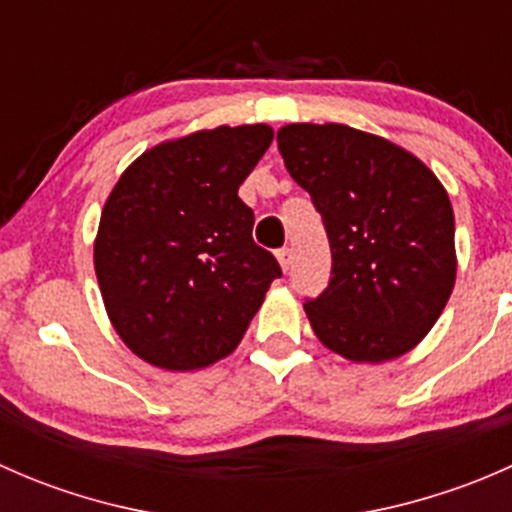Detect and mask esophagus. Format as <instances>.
<instances>
[{"label":"esophagus","instance_id":"obj_1","mask_svg":"<svg viewBox=\"0 0 512 512\" xmlns=\"http://www.w3.org/2000/svg\"><path fill=\"white\" fill-rule=\"evenodd\" d=\"M277 260H280V265H282V270H289V267H292V260H294V255H292V247H282V250H277Z\"/></svg>","mask_w":512,"mask_h":512}]
</instances>
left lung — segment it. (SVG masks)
I'll return each mask as SVG.
<instances>
[{"mask_svg":"<svg viewBox=\"0 0 512 512\" xmlns=\"http://www.w3.org/2000/svg\"><path fill=\"white\" fill-rule=\"evenodd\" d=\"M277 148L332 250L327 287L304 302L319 342L371 364L414 349L456 282L443 185L409 151L342 123H292L277 131Z\"/></svg>","mask_w":512,"mask_h":512,"instance_id":"obj_1","label":"left lung"}]
</instances>
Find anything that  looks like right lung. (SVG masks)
Here are the masks:
<instances>
[{"label": "right lung", "mask_w": 512, "mask_h": 512, "mask_svg": "<svg viewBox=\"0 0 512 512\" xmlns=\"http://www.w3.org/2000/svg\"><path fill=\"white\" fill-rule=\"evenodd\" d=\"M272 143L270 126H220L143 153L108 195L94 247L118 337L160 369H203L240 344L272 280L237 198Z\"/></svg>", "instance_id": "right-lung-1"}]
</instances>
